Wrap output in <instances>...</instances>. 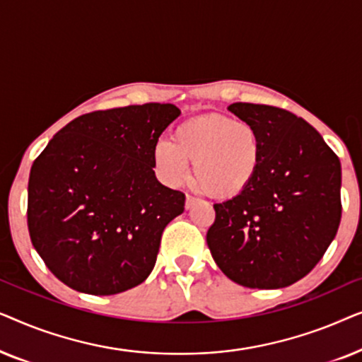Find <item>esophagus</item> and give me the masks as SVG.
I'll return each mask as SVG.
<instances>
[{
	"label": "esophagus",
	"mask_w": 362,
	"mask_h": 362,
	"mask_svg": "<svg viewBox=\"0 0 362 362\" xmlns=\"http://www.w3.org/2000/svg\"><path fill=\"white\" fill-rule=\"evenodd\" d=\"M196 201H197V199H196L194 196H189V194H187V196H186V209H191V207L194 206V202H196Z\"/></svg>",
	"instance_id": "obj_1"
}]
</instances>
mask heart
<instances>
[{
    "label": "heart",
    "mask_w": 362,
    "mask_h": 362,
    "mask_svg": "<svg viewBox=\"0 0 362 362\" xmlns=\"http://www.w3.org/2000/svg\"><path fill=\"white\" fill-rule=\"evenodd\" d=\"M264 158L259 128L222 113H204L180 123L170 141L153 150V163L161 180L180 186L189 176L202 191L217 199H230L254 182Z\"/></svg>",
    "instance_id": "obj_1"
}]
</instances>
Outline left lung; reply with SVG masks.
Wrapping results in <instances>:
<instances>
[{
  "label": "left lung",
  "instance_id": "obj_1",
  "mask_svg": "<svg viewBox=\"0 0 362 362\" xmlns=\"http://www.w3.org/2000/svg\"><path fill=\"white\" fill-rule=\"evenodd\" d=\"M229 110L259 128L264 158L247 191L214 204L207 247L235 284L284 288L315 269L338 232L339 158L285 108L237 102Z\"/></svg>",
  "mask_w": 362,
  "mask_h": 362
}]
</instances>
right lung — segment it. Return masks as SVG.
<instances>
[{
    "instance_id": "obj_1",
    "label": "right lung",
    "mask_w": 362,
    "mask_h": 362,
    "mask_svg": "<svg viewBox=\"0 0 362 362\" xmlns=\"http://www.w3.org/2000/svg\"><path fill=\"white\" fill-rule=\"evenodd\" d=\"M180 113L171 103L86 113L34 160L29 235L62 284L115 295L151 274L163 230L185 211V194L153 171L158 138Z\"/></svg>"
}]
</instances>
